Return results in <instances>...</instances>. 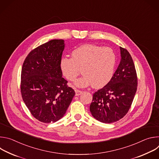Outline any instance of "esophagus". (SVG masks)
<instances>
[{
  "label": "esophagus",
  "instance_id": "obj_1",
  "mask_svg": "<svg viewBox=\"0 0 159 159\" xmlns=\"http://www.w3.org/2000/svg\"><path fill=\"white\" fill-rule=\"evenodd\" d=\"M82 94V91H81V90H79L78 89L75 90V96H79L81 95Z\"/></svg>",
  "mask_w": 159,
  "mask_h": 159
}]
</instances>
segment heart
<instances>
[{"label": "heart", "instance_id": "obj_1", "mask_svg": "<svg viewBox=\"0 0 159 159\" xmlns=\"http://www.w3.org/2000/svg\"><path fill=\"white\" fill-rule=\"evenodd\" d=\"M116 57L112 50L93 44H86L72 52V58L63 57L60 62L62 74L74 81L82 72L84 75L75 82L80 87L89 85L96 89L107 85L114 74Z\"/></svg>", "mask_w": 159, "mask_h": 159}]
</instances>
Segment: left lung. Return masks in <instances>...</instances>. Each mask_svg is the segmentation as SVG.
<instances>
[{"instance_id":"1","label":"left lung","mask_w":159,"mask_h":159,"mask_svg":"<svg viewBox=\"0 0 159 159\" xmlns=\"http://www.w3.org/2000/svg\"><path fill=\"white\" fill-rule=\"evenodd\" d=\"M121 61L110 82L93 94L90 111L97 120L111 123L129 111L137 89V75L127 50L120 47Z\"/></svg>"}]
</instances>
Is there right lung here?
<instances>
[{
	"label": "right lung",
	"instance_id": "1",
	"mask_svg": "<svg viewBox=\"0 0 159 159\" xmlns=\"http://www.w3.org/2000/svg\"><path fill=\"white\" fill-rule=\"evenodd\" d=\"M63 39H52L33 50L21 70L22 98L31 115L44 123L61 119L75 93L60 67Z\"/></svg>",
	"mask_w": 159,
	"mask_h": 159
}]
</instances>
